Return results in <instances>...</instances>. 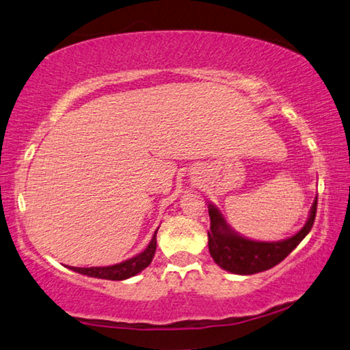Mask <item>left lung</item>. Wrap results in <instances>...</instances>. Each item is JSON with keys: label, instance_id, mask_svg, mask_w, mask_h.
Returning <instances> with one entry per match:
<instances>
[{"label": "left lung", "instance_id": "left-lung-1", "mask_svg": "<svg viewBox=\"0 0 350 350\" xmlns=\"http://www.w3.org/2000/svg\"><path fill=\"white\" fill-rule=\"evenodd\" d=\"M316 207H318V198L314 199L312 208H310L307 223L296 235L282 241H254L232 230L230 226L226 223L224 216L216 208V205L208 204L210 255L216 265L234 274L251 275L273 268L279 265L312 230Z\"/></svg>", "mask_w": 350, "mask_h": 350}]
</instances>
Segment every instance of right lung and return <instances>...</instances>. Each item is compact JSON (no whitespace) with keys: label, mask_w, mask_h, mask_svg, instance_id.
Returning <instances> with one entry per match:
<instances>
[{"label":"right lung","mask_w":350,"mask_h":350,"mask_svg":"<svg viewBox=\"0 0 350 350\" xmlns=\"http://www.w3.org/2000/svg\"><path fill=\"white\" fill-rule=\"evenodd\" d=\"M157 230L154 232L152 240L149 241L145 251L135 255V257L126 260V262L112 266H93V268H75V266H70V269L88 277H96V279L105 280H124L129 279V277H134L138 273H142L145 268H148V265L152 262L155 247H157V238H155L157 237Z\"/></svg>","instance_id":"add662e5"}]
</instances>
